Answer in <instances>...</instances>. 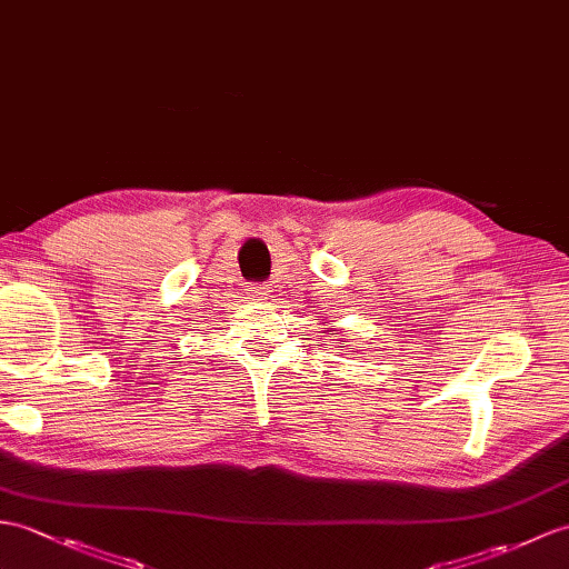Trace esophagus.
<instances>
[{"label": "esophagus", "mask_w": 569, "mask_h": 569, "mask_svg": "<svg viewBox=\"0 0 569 569\" xmlns=\"http://www.w3.org/2000/svg\"><path fill=\"white\" fill-rule=\"evenodd\" d=\"M269 293H271L269 286H254V288H252V296H254L257 300H267Z\"/></svg>", "instance_id": "34e87169"}]
</instances>
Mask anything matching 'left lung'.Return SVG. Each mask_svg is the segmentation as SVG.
Segmentation results:
<instances>
[{"instance_id": "obj_1", "label": "left lung", "mask_w": 569, "mask_h": 569, "mask_svg": "<svg viewBox=\"0 0 569 569\" xmlns=\"http://www.w3.org/2000/svg\"><path fill=\"white\" fill-rule=\"evenodd\" d=\"M332 332H337V329H332Z\"/></svg>"}]
</instances>
